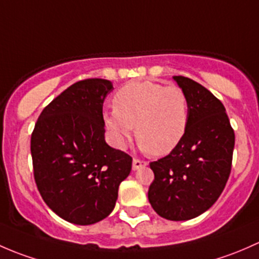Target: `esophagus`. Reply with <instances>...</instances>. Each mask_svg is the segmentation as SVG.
I'll use <instances>...</instances> for the list:
<instances>
[{
	"instance_id": "obj_1",
	"label": "esophagus",
	"mask_w": 259,
	"mask_h": 259,
	"mask_svg": "<svg viewBox=\"0 0 259 259\" xmlns=\"http://www.w3.org/2000/svg\"><path fill=\"white\" fill-rule=\"evenodd\" d=\"M145 166H147V162H146V161H142V159H137V158L133 159L132 168L135 170L142 168V167H145Z\"/></svg>"
}]
</instances>
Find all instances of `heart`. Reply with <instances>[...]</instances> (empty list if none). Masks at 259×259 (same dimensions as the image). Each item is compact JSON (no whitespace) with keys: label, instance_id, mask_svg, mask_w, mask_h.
I'll return each mask as SVG.
<instances>
[{"label":"heart","instance_id":"1","mask_svg":"<svg viewBox=\"0 0 259 259\" xmlns=\"http://www.w3.org/2000/svg\"><path fill=\"white\" fill-rule=\"evenodd\" d=\"M114 147L123 149L133 126L143 151L166 154L180 143L188 124V102L177 86L154 81L124 84L113 97V110L103 114Z\"/></svg>","mask_w":259,"mask_h":259}]
</instances>
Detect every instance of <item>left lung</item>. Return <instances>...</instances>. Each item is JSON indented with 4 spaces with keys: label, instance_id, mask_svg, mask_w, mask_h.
Returning a JSON list of instances; mask_svg holds the SVG:
<instances>
[{
    "label": "left lung",
    "instance_id": "1",
    "mask_svg": "<svg viewBox=\"0 0 259 259\" xmlns=\"http://www.w3.org/2000/svg\"><path fill=\"white\" fill-rule=\"evenodd\" d=\"M188 102L185 136L168 156L151 162L148 201L161 217L188 221L214 204L232 167L234 132L225 106L202 84L173 76Z\"/></svg>",
    "mask_w": 259,
    "mask_h": 259
}]
</instances>
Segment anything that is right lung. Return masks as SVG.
<instances>
[{"mask_svg": "<svg viewBox=\"0 0 259 259\" xmlns=\"http://www.w3.org/2000/svg\"><path fill=\"white\" fill-rule=\"evenodd\" d=\"M113 90L102 78L73 83L42 111L31 137L33 175L42 198L73 225L107 217L132 157L105 141L103 101Z\"/></svg>", "mask_w": 259, "mask_h": 259, "instance_id": "obj_1", "label": "right lung"}]
</instances>
